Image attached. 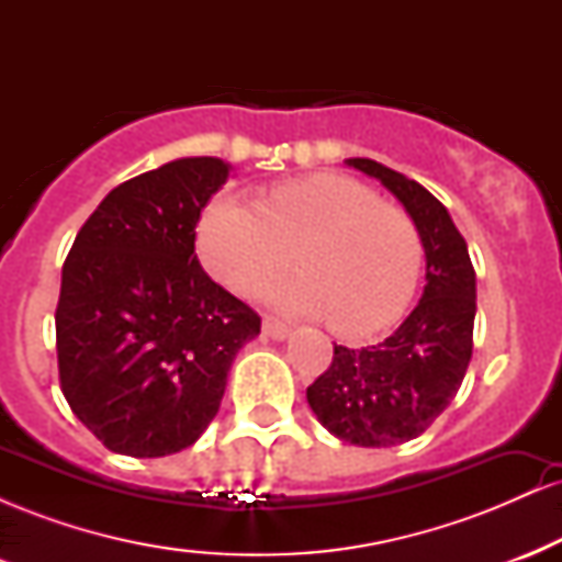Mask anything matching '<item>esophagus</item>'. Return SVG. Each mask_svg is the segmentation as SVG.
Here are the masks:
<instances>
[{"label":"esophagus","mask_w":562,"mask_h":562,"mask_svg":"<svg viewBox=\"0 0 562 562\" xmlns=\"http://www.w3.org/2000/svg\"><path fill=\"white\" fill-rule=\"evenodd\" d=\"M263 333H267L269 338L282 340V338H288V335H290V325H285V322H280L274 317H263Z\"/></svg>","instance_id":"esophagus-1"}]
</instances>
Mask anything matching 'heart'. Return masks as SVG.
I'll use <instances>...</instances> for the list:
<instances>
[{
  "label": "heart",
  "instance_id": "b5f03b06",
  "mask_svg": "<svg viewBox=\"0 0 562 562\" xmlns=\"http://www.w3.org/2000/svg\"><path fill=\"white\" fill-rule=\"evenodd\" d=\"M209 272L235 293H256L293 263L303 272L272 299L290 312L327 314L333 330L370 335L404 314L423 269V237L404 209L344 173L274 184L263 203L222 195L198 224Z\"/></svg>",
  "mask_w": 562,
  "mask_h": 562
}]
</instances>
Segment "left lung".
<instances>
[{"label": "left lung", "mask_w": 562, "mask_h": 562, "mask_svg": "<svg viewBox=\"0 0 562 562\" xmlns=\"http://www.w3.org/2000/svg\"><path fill=\"white\" fill-rule=\"evenodd\" d=\"M348 166L383 182L420 229L428 274L423 299L378 346H335L333 362L306 389L308 406L335 438L396 447L438 420L473 357L475 269L465 237L438 198L415 179L370 158Z\"/></svg>", "instance_id": "obj_1"}]
</instances>
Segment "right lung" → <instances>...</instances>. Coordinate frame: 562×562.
Returning a JSON list of instances; mask_svg holds the SVG:
<instances>
[{
	"mask_svg": "<svg viewBox=\"0 0 562 562\" xmlns=\"http://www.w3.org/2000/svg\"><path fill=\"white\" fill-rule=\"evenodd\" d=\"M218 158H179L108 192L83 222L55 308L57 372L74 415L111 451L166 457L198 441L232 359L261 317L195 256Z\"/></svg>",
	"mask_w": 562,
	"mask_h": 562,
	"instance_id": "obj_1",
	"label": "right lung"
}]
</instances>
